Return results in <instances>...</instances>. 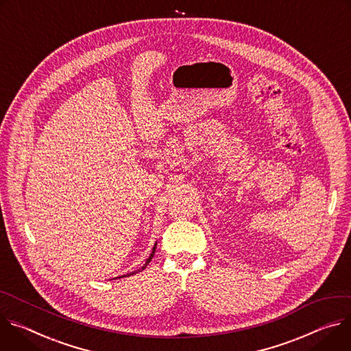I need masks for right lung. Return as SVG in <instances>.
Listing matches in <instances>:
<instances>
[{"label":"right lung","instance_id":"add662e5","mask_svg":"<svg viewBox=\"0 0 351 351\" xmlns=\"http://www.w3.org/2000/svg\"><path fill=\"white\" fill-rule=\"evenodd\" d=\"M156 245H158V243L154 244V247H153V250H152V252H150V255H149V258L146 259V263L142 266V269H138V270H135V271H132V274H128V275H124V276H120V278H125V276H131V275H135V274H138V271H141V270H143L146 266H147V263L152 261V258H153V255H154V251H156Z\"/></svg>","mask_w":351,"mask_h":351}]
</instances>
